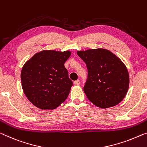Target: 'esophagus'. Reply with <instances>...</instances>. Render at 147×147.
Instances as JSON below:
<instances>
[{"label": "esophagus", "mask_w": 147, "mask_h": 147, "mask_svg": "<svg viewBox=\"0 0 147 147\" xmlns=\"http://www.w3.org/2000/svg\"><path fill=\"white\" fill-rule=\"evenodd\" d=\"M74 84H76V85H79L80 84V81L79 80H75V81H74Z\"/></svg>", "instance_id": "1"}]
</instances>
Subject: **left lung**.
<instances>
[{
  "instance_id": "8db88e82",
  "label": "left lung",
  "mask_w": 147,
  "mask_h": 147,
  "mask_svg": "<svg viewBox=\"0 0 147 147\" xmlns=\"http://www.w3.org/2000/svg\"><path fill=\"white\" fill-rule=\"evenodd\" d=\"M77 54L88 69L84 92L88 99L101 109L120 103L127 94L129 82L127 69L123 62L103 48L78 51Z\"/></svg>"
}]
</instances>
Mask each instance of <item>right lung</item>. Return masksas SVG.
Returning <instances> with one entry per match:
<instances>
[{
    "label": "right lung",
    "instance_id": "obj_1",
    "mask_svg": "<svg viewBox=\"0 0 147 147\" xmlns=\"http://www.w3.org/2000/svg\"><path fill=\"white\" fill-rule=\"evenodd\" d=\"M71 55L70 51L43 50L23 65L21 73L22 88L34 106L52 110L67 98L73 82L64 63Z\"/></svg>",
    "mask_w": 147,
    "mask_h": 147
}]
</instances>
